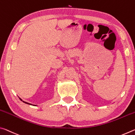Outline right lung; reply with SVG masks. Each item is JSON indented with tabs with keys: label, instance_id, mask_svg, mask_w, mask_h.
I'll list each match as a JSON object with an SVG mask.
<instances>
[{
	"label": "right lung",
	"instance_id": "1",
	"mask_svg": "<svg viewBox=\"0 0 135 135\" xmlns=\"http://www.w3.org/2000/svg\"><path fill=\"white\" fill-rule=\"evenodd\" d=\"M20 98V99L21 100V101H22V102H24V103H26V104H29V105H33V106H36L35 105H33V104H30V103H28V102H25V101H24V100H22V99H21V98Z\"/></svg>",
	"mask_w": 135,
	"mask_h": 135
}]
</instances>
